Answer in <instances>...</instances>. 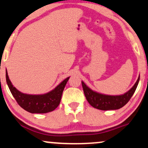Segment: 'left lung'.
Masks as SVG:
<instances>
[{"label":"left lung","instance_id":"8db88e82","mask_svg":"<svg viewBox=\"0 0 148 148\" xmlns=\"http://www.w3.org/2000/svg\"><path fill=\"white\" fill-rule=\"evenodd\" d=\"M139 79L140 76H139L137 80L130 90L124 94L117 95V96L106 95L93 91L86 85L83 81H82V86L86 99L93 107L102 111L116 110L123 107L128 103L137 87Z\"/></svg>","mask_w":148,"mask_h":148}]
</instances>
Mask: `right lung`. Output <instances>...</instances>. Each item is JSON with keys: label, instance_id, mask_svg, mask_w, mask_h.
Listing matches in <instances>:
<instances>
[{"label": "right lung", "instance_id": "add662e5", "mask_svg": "<svg viewBox=\"0 0 148 148\" xmlns=\"http://www.w3.org/2000/svg\"><path fill=\"white\" fill-rule=\"evenodd\" d=\"M70 77L66 78L55 89L44 94H27L22 93L12 85L6 70V80L11 93L18 104L31 113H46L59 106L65 86Z\"/></svg>", "mask_w": 148, "mask_h": 148}]
</instances>
